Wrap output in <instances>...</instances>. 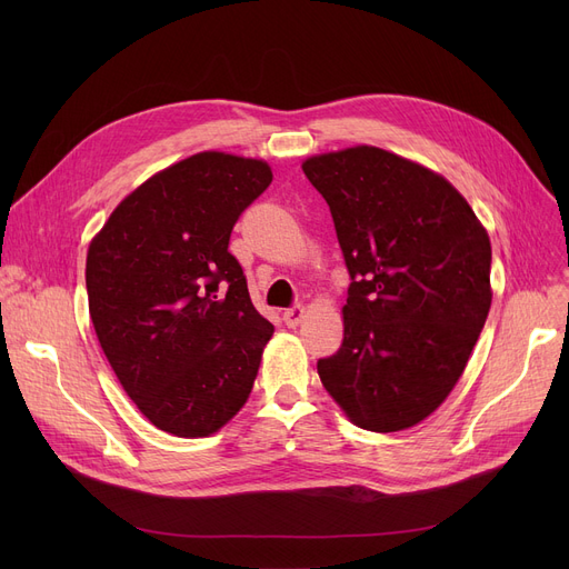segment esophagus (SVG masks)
<instances>
[{
  "mask_svg": "<svg viewBox=\"0 0 569 569\" xmlns=\"http://www.w3.org/2000/svg\"><path fill=\"white\" fill-rule=\"evenodd\" d=\"M307 316V309L305 307H292V309H286L283 311V320L288 327H297Z\"/></svg>",
  "mask_w": 569,
  "mask_h": 569,
  "instance_id": "obj_1",
  "label": "esophagus"
}]
</instances>
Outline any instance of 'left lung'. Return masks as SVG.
Wrapping results in <instances>:
<instances>
[{
  "mask_svg": "<svg viewBox=\"0 0 569 569\" xmlns=\"http://www.w3.org/2000/svg\"><path fill=\"white\" fill-rule=\"evenodd\" d=\"M350 272L343 343L318 360L348 420L395 433L450 397L491 309V242L436 170L373 144L302 161Z\"/></svg>",
  "mask_w": 569,
  "mask_h": 569,
  "instance_id": "1",
  "label": "left lung"
}]
</instances>
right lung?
Masks as SVG:
<instances>
[{"instance_id": "add662e5", "label": "right lung", "mask_w": 569, "mask_h": 569, "mask_svg": "<svg viewBox=\"0 0 569 569\" xmlns=\"http://www.w3.org/2000/svg\"><path fill=\"white\" fill-rule=\"evenodd\" d=\"M269 182L262 159L198 152L144 179L89 242L103 355L138 410L177 438L212 436L242 410L274 335L228 251Z\"/></svg>"}]
</instances>
